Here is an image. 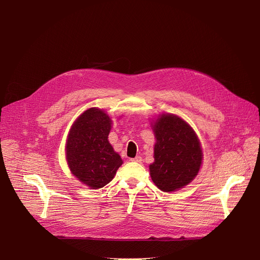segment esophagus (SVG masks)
<instances>
[{
	"instance_id": "esophagus-1",
	"label": "esophagus",
	"mask_w": 260,
	"mask_h": 260,
	"mask_svg": "<svg viewBox=\"0 0 260 260\" xmlns=\"http://www.w3.org/2000/svg\"><path fill=\"white\" fill-rule=\"evenodd\" d=\"M131 160L134 161V162H141L142 161V157L141 156H136L135 158H132Z\"/></svg>"
}]
</instances>
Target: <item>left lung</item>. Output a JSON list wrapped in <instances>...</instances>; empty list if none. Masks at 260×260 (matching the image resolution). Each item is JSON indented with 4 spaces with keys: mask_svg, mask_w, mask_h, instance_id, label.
I'll use <instances>...</instances> for the list:
<instances>
[{
    "mask_svg": "<svg viewBox=\"0 0 260 260\" xmlns=\"http://www.w3.org/2000/svg\"><path fill=\"white\" fill-rule=\"evenodd\" d=\"M156 138L154 162L149 166L156 186L166 192L190 183L203 158L201 144L188 123L176 115L164 114L153 126Z\"/></svg>",
    "mask_w": 260,
    "mask_h": 260,
    "instance_id": "8db88e82",
    "label": "left lung"
}]
</instances>
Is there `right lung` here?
Listing matches in <instances>:
<instances>
[{"label":"right lung","mask_w":260,"mask_h":260,"mask_svg":"<svg viewBox=\"0 0 260 260\" xmlns=\"http://www.w3.org/2000/svg\"><path fill=\"white\" fill-rule=\"evenodd\" d=\"M111 119L104 111L91 108L74 122L67 142L71 172L93 189L112 181L122 159L108 141Z\"/></svg>","instance_id":"obj_1"}]
</instances>
